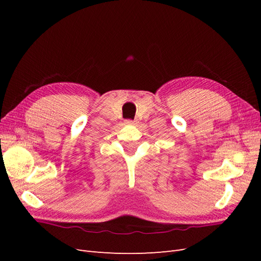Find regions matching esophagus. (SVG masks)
Masks as SVG:
<instances>
[{"label": "esophagus", "mask_w": 261, "mask_h": 261, "mask_svg": "<svg viewBox=\"0 0 261 261\" xmlns=\"http://www.w3.org/2000/svg\"><path fill=\"white\" fill-rule=\"evenodd\" d=\"M125 122H126V124H130V125L136 124V121H133V120H126Z\"/></svg>", "instance_id": "esophagus-1"}]
</instances>
